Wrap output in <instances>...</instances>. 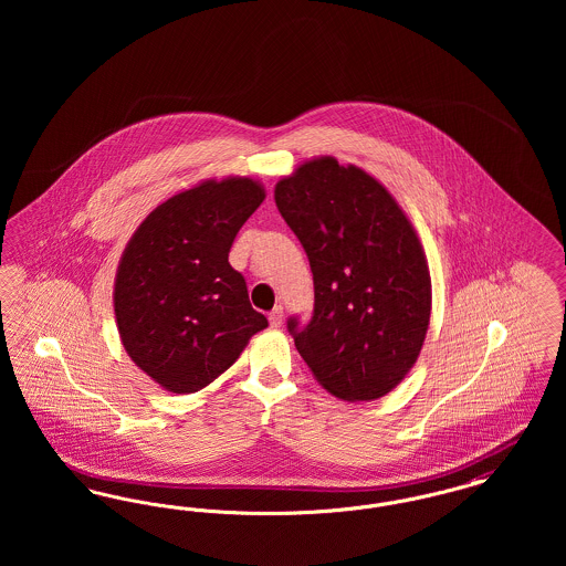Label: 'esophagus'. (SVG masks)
<instances>
[{
  "label": "esophagus",
  "instance_id": "34e87169",
  "mask_svg": "<svg viewBox=\"0 0 566 566\" xmlns=\"http://www.w3.org/2000/svg\"><path fill=\"white\" fill-rule=\"evenodd\" d=\"M282 318H284V310H282V305L273 307L270 312L271 326H273V328H280V326H282Z\"/></svg>",
  "mask_w": 566,
  "mask_h": 566
}]
</instances>
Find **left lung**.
Instances as JSON below:
<instances>
[{"label":"left lung","instance_id":"1","mask_svg":"<svg viewBox=\"0 0 566 566\" xmlns=\"http://www.w3.org/2000/svg\"><path fill=\"white\" fill-rule=\"evenodd\" d=\"M275 206L314 273V314L289 321L314 377L344 401H376L416 365L431 321V273L409 218L374 176L335 157L298 165Z\"/></svg>","mask_w":566,"mask_h":566}]
</instances>
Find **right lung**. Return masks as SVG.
Returning <instances> with one entry per match:
<instances>
[{"label":"right lung","mask_w":566,"mask_h":566,"mask_svg":"<svg viewBox=\"0 0 566 566\" xmlns=\"http://www.w3.org/2000/svg\"><path fill=\"white\" fill-rule=\"evenodd\" d=\"M263 199L252 178L203 180L165 199L127 243L114 280L118 335L165 390L206 388L268 326L229 265L238 231Z\"/></svg>","instance_id":"right-lung-1"}]
</instances>
